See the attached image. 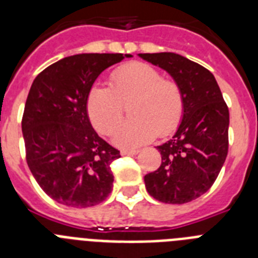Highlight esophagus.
I'll return each mask as SVG.
<instances>
[{
	"label": "esophagus",
	"instance_id": "34e87169",
	"mask_svg": "<svg viewBox=\"0 0 258 258\" xmlns=\"http://www.w3.org/2000/svg\"><path fill=\"white\" fill-rule=\"evenodd\" d=\"M138 150H122L121 155H127V156H133V155L138 154Z\"/></svg>",
	"mask_w": 258,
	"mask_h": 258
}]
</instances>
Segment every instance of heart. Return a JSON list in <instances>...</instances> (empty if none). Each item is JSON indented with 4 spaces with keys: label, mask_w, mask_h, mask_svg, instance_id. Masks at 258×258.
Returning a JSON list of instances; mask_svg holds the SVG:
<instances>
[{
    "label": "heart",
    "mask_w": 258,
    "mask_h": 258,
    "mask_svg": "<svg viewBox=\"0 0 258 258\" xmlns=\"http://www.w3.org/2000/svg\"><path fill=\"white\" fill-rule=\"evenodd\" d=\"M131 103L133 117L117 127L113 141L124 149L151 142L175 131L183 115V94L173 80L146 63L122 66L111 75V86L95 85L88 95V115L98 132L111 134Z\"/></svg>",
    "instance_id": "obj_1"
}]
</instances>
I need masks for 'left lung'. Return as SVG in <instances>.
Segmentation results:
<instances>
[{
  "label": "left lung",
  "mask_w": 258,
  "mask_h": 258,
  "mask_svg": "<svg viewBox=\"0 0 258 258\" xmlns=\"http://www.w3.org/2000/svg\"><path fill=\"white\" fill-rule=\"evenodd\" d=\"M166 71L183 94V115L174 136L157 146L161 165L145 175L147 192L166 204H183L206 194L229 150V108L213 75L175 52L138 54Z\"/></svg>",
  "instance_id": "1"
}]
</instances>
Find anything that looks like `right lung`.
<instances>
[{"mask_svg": "<svg viewBox=\"0 0 258 258\" xmlns=\"http://www.w3.org/2000/svg\"><path fill=\"white\" fill-rule=\"evenodd\" d=\"M131 54H76L37 75L22 120L26 157L40 187L63 206L88 208L112 191L111 163L120 157L93 129L88 95L106 68Z\"/></svg>", "mask_w": 258, "mask_h": 258, "instance_id": "1", "label": "right lung"}]
</instances>
